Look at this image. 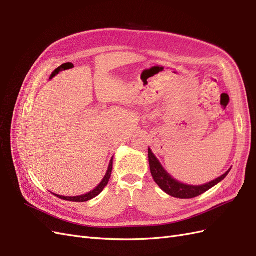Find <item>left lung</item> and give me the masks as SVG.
<instances>
[{
  "label": "left lung",
  "instance_id": "obj_1",
  "mask_svg": "<svg viewBox=\"0 0 256 256\" xmlns=\"http://www.w3.org/2000/svg\"><path fill=\"white\" fill-rule=\"evenodd\" d=\"M148 161L150 173L154 182H156L166 193H168V196L177 198H192L203 194L204 192L208 191L209 189L212 188L214 186L223 180L230 172L228 170L226 173H224L222 176L218 177L216 180H212L208 184L202 186H190L174 180V178L166 171L164 166H161L159 160L152 154L150 148H148Z\"/></svg>",
  "mask_w": 256,
  "mask_h": 256
}]
</instances>
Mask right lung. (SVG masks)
Masks as SVG:
<instances>
[{"instance_id": "obj_1", "label": "right lung", "mask_w": 256, "mask_h": 256, "mask_svg": "<svg viewBox=\"0 0 256 256\" xmlns=\"http://www.w3.org/2000/svg\"><path fill=\"white\" fill-rule=\"evenodd\" d=\"M112 168H113V159H111V161H110V164H109V168H108L106 174L104 175L102 182H100L94 190L86 193V194L79 196H63L54 194V193H53V194L56 196H58V198H62V200H70V202H88V200L96 198L98 194H100V193L102 192V190L104 189V187L108 184V182H109V180H110V177H111V173H112Z\"/></svg>"}]
</instances>
